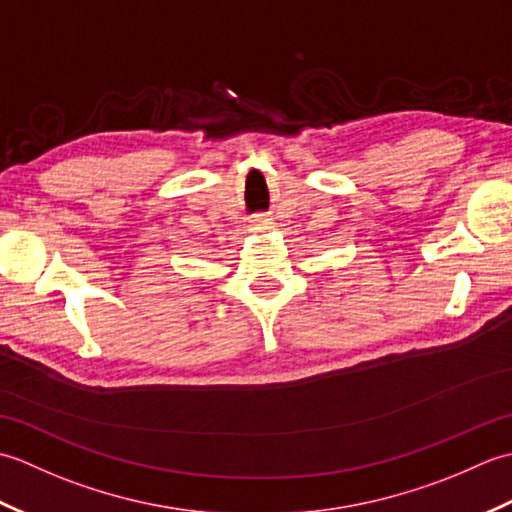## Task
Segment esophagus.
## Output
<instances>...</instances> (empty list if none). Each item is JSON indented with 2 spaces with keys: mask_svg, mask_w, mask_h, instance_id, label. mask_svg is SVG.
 <instances>
[{
  "mask_svg": "<svg viewBox=\"0 0 512 512\" xmlns=\"http://www.w3.org/2000/svg\"><path fill=\"white\" fill-rule=\"evenodd\" d=\"M250 226H253V231H268V228H273V220L268 215H255Z\"/></svg>",
  "mask_w": 512,
  "mask_h": 512,
  "instance_id": "obj_1",
  "label": "esophagus"
}]
</instances>
